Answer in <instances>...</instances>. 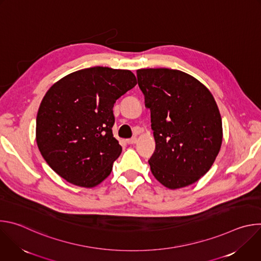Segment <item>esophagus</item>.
<instances>
[{"mask_svg": "<svg viewBox=\"0 0 261 261\" xmlns=\"http://www.w3.org/2000/svg\"><path fill=\"white\" fill-rule=\"evenodd\" d=\"M127 142H128L129 144H134V143L137 142V138H136V137H131V138H129V139L127 140Z\"/></svg>", "mask_w": 261, "mask_h": 261, "instance_id": "34e87169", "label": "esophagus"}]
</instances>
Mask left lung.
<instances>
[{
	"mask_svg": "<svg viewBox=\"0 0 261 261\" xmlns=\"http://www.w3.org/2000/svg\"><path fill=\"white\" fill-rule=\"evenodd\" d=\"M137 83L151 109L156 150L152 173L169 189L197 181L213 165L222 143V120L211 92L179 70H137Z\"/></svg>",
	"mask_w": 261,
	"mask_h": 261,
	"instance_id": "8db88e82",
	"label": "left lung"
}]
</instances>
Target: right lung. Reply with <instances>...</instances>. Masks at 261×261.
Here are the masks:
<instances>
[{
	"label": "right lung",
	"mask_w": 261,
	"mask_h": 261,
	"mask_svg": "<svg viewBox=\"0 0 261 261\" xmlns=\"http://www.w3.org/2000/svg\"><path fill=\"white\" fill-rule=\"evenodd\" d=\"M129 70L86 68L56 83L36 120V140L47 164L67 181L95 187L105 179L122 146L114 137V104L136 86Z\"/></svg>",
	"instance_id": "right-lung-1"
}]
</instances>
